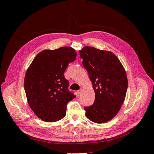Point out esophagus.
<instances>
[{"mask_svg": "<svg viewBox=\"0 0 154 154\" xmlns=\"http://www.w3.org/2000/svg\"><path fill=\"white\" fill-rule=\"evenodd\" d=\"M83 88H82V89L79 90V91H78V94H81L83 92Z\"/></svg>", "mask_w": 154, "mask_h": 154, "instance_id": "obj_1", "label": "esophagus"}]
</instances>
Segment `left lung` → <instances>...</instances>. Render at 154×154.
<instances>
[{
	"label": "left lung",
	"instance_id": "8db88e82",
	"mask_svg": "<svg viewBox=\"0 0 154 154\" xmlns=\"http://www.w3.org/2000/svg\"><path fill=\"white\" fill-rule=\"evenodd\" d=\"M79 52L95 92L94 103L84 108L86 117L96 123L108 122L117 115L125 99V69L111 51L85 46Z\"/></svg>",
	"mask_w": 154,
	"mask_h": 154
}]
</instances>
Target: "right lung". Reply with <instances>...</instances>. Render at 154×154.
<instances>
[{
  "label": "right lung",
  "mask_w": 154,
  "mask_h": 154,
  "mask_svg": "<svg viewBox=\"0 0 154 154\" xmlns=\"http://www.w3.org/2000/svg\"><path fill=\"white\" fill-rule=\"evenodd\" d=\"M76 58L75 49L62 47L42 51L27 68L24 88L31 109L45 122H56L66 115L67 105L75 95L68 91L63 73Z\"/></svg>",
  "instance_id": "obj_1"
}]
</instances>
